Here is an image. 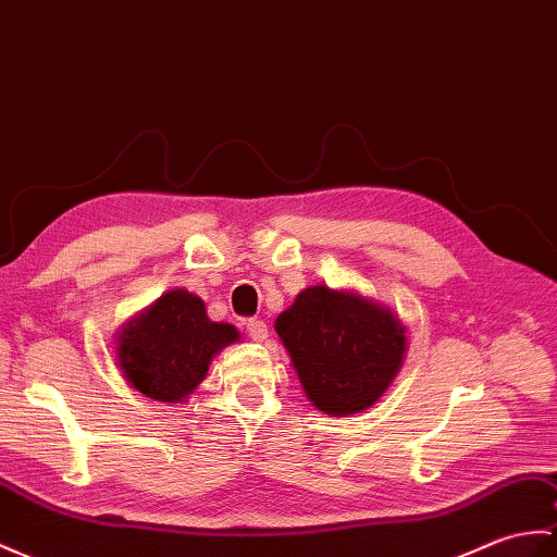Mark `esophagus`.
<instances>
[{"mask_svg": "<svg viewBox=\"0 0 557 557\" xmlns=\"http://www.w3.org/2000/svg\"><path fill=\"white\" fill-rule=\"evenodd\" d=\"M244 325H247V332H249V337L253 342H265L268 339V325H265L263 320L251 318V320L244 322Z\"/></svg>", "mask_w": 557, "mask_h": 557, "instance_id": "obj_1", "label": "esophagus"}]
</instances>
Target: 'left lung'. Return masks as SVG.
Segmentation results:
<instances>
[{"instance_id": "1", "label": "left lung", "mask_w": 557, "mask_h": 557, "mask_svg": "<svg viewBox=\"0 0 557 557\" xmlns=\"http://www.w3.org/2000/svg\"><path fill=\"white\" fill-rule=\"evenodd\" d=\"M308 400L330 418L354 416L377 400L406 358V327L389 308L325 284L304 289L277 315Z\"/></svg>"}]
</instances>
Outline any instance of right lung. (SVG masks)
Masks as SVG:
<instances>
[{
  "label": "right lung",
  "instance_id": "1",
  "mask_svg": "<svg viewBox=\"0 0 557 557\" xmlns=\"http://www.w3.org/2000/svg\"><path fill=\"white\" fill-rule=\"evenodd\" d=\"M237 339L235 325L206 315L199 296L171 289L125 322L115 358L139 394L177 404L201 384L213 356Z\"/></svg>",
  "mask_w": 557,
  "mask_h": 557
}]
</instances>
